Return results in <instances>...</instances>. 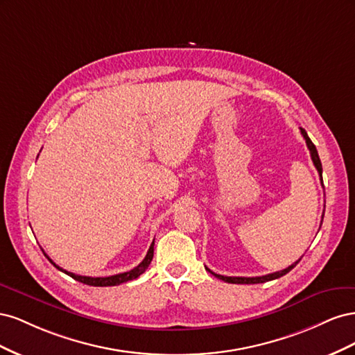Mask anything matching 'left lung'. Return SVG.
Wrapping results in <instances>:
<instances>
[{
    "label": "left lung",
    "instance_id": "obj_1",
    "mask_svg": "<svg viewBox=\"0 0 355 355\" xmlns=\"http://www.w3.org/2000/svg\"><path fill=\"white\" fill-rule=\"evenodd\" d=\"M300 133H302L305 142H306V146L309 149V154H311V159H313V163L318 171V175L321 176V173H323V167H321V161H320V157H318V153H317V148L315 145L311 142V139L308 137L306 132L304 130L302 127H300ZM321 184H323V179H321ZM323 218H324V211H323ZM323 222V220H321ZM300 261V259H299ZM299 261H296L295 263L290 265L288 268H286V270L283 271H277V272H272V274H268V275H262V277H225V275H219V274H214L213 271H210L209 268H206V270L213 274L214 277H218L219 280H223L227 283H232V284H257V283H266V282H271V280H275V278H280L283 275H286L288 271H292L293 268L299 263Z\"/></svg>",
    "mask_w": 355,
    "mask_h": 355
}]
</instances>
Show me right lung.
I'll return each instance as SVG.
<instances>
[{"label":"right lung","mask_w":355,"mask_h":355,"mask_svg":"<svg viewBox=\"0 0 355 355\" xmlns=\"http://www.w3.org/2000/svg\"><path fill=\"white\" fill-rule=\"evenodd\" d=\"M44 254H46V253H44ZM46 256H47V254H46ZM153 257H154V241H153L151 245H149V250H148V253H146V256H145V259H144L141 263H139L136 268H133V270L127 271V272L115 274V275H111V277H85V275H77V274L69 272V271H67V270H63V268L58 266L55 262H53V261L50 259L49 256H47V259H49L53 265H55L59 271L65 272L67 275L72 277L73 280H77V282H80V283H83V284H87V286L106 287V286H118V284H121V283L135 280V278H137L139 275L144 274V272L148 270V266H149V263H151Z\"/></svg>","instance_id":"right-lung-1"}]
</instances>
